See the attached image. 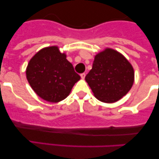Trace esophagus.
<instances>
[{
	"instance_id": "esophagus-1",
	"label": "esophagus",
	"mask_w": 159,
	"mask_h": 159,
	"mask_svg": "<svg viewBox=\"0 0 159 159\" xmlns=\"http://www.w3.org/2000/svg\"><path fill=\"white\" fill-rule=\"evenodd\" d=\"M85 76H86V74L85 73H81V78H82V79H84Z\"/></svg>"
}]
</instances>
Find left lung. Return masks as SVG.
Listing matches in <instances>:
<instances>
[{
	"label": "left lung",
	"mask_w": 159,
	"mask_h": 159,
	"mask_svg": "<svg viewBox=\"0 0 159 159\" xmlns=\"http://www.w3.org/2000/svg\"><path fill=\"white\" fill-rule=\"evenodd\" d=\"M134 79L131 63L123 54L111 48L95 56L92 69L85 77L95 97L105 103L115 102L126 95Z\"/></svg>",
	"instance_id": "obj_1"
}]
</instances>
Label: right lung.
Returning a JSON list of instances; mask_svg holds the SVG:
<instances>
[{"instance_id": "right-lung-1", "label": "right lung", "mask_w": 159, "mask_h": 159, "mask_svg": "<svg viewBox=\"0 0 159 159\" xmlns=\"http://www.w3.org/2000/svg\"><path fill=\"white\" fill-rule=\"evenodd\" d=\"M26 76L34 92L53 103L66 98L81 78L57 46L47 47L36 53L29 61Z\"/></svg>"}]
</instances>
